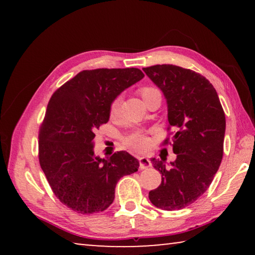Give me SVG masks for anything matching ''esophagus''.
<instances>
[{
	"mask_svg": "<svg viewBox=\"0 0 255 255\" xmlns=\"http://www.w3.org/2000/svg\"><path fill=\"white\" fill-rule=\"evenodd\" d=\"M138 161H139V167L141 170L148 169V167L152 166V163H150V161L147 157H139L138 158Z\"/></svg>",
	"mask_w": 255,
	"mask_h": 255,
	"instance_id": "1",
	"label": "esophagus"
}]
</instances>
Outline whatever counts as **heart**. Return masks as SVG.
I'll return each instance as SVG.
<instances>
[{"mask_svg":"<svg viewBox=\"0 0 255 255\" xmlns=\"http://www.w3.org/2000/svg\"><path fill=\"white\" fill-rule=\"evenodd\" d=\"M139 92L141 94V97H143V99L145 100V99L148 96H150L152 93L157 92V90L147 86V88H141ZM120 107H122V98L120 97L115 98L110 103V108H109L110 117H112V118L117 117L119 111H120ZM124 143L126 144L130 149L135 150V152H141V150H144L148 147L149 139L143 131L136 130L125 137Z\"/></svg>","mask_w":255,"mask_h":255,"instance_id":"b5f03b06","label":"heart"}]
</instances>
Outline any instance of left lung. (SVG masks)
<instances>
[{
    "label": "left lung",
    "instance_id": "8db88e82",
    "mask_svg": "<svg viewBox=\"0 0 255 255\" xmlns=\"http://www.w3.org/2000/svg\"><path fill=\"white\" fill-rule=\"evenodd\" d=\"M143 71L166 99L167 130H176L163 143L173 146L176 154L170 167L165 158L150 159L162 182L148 198L157 208L179 210L193 204L213 182L223 158L225 114L213 84L199 73L166 64Z\"/></svg>",
    "mask_w": 255,
    "mask_h": 255
}]
</instances>
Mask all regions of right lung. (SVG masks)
<instances>
[{
	"mask_svg": "<svg viewBox=\"0 0 255 255\" xmlns=\"http://www.w3.org/2000/svg\"><path fill=\"white\" fill-rule=\"evenodd\" d=\"M144 77L138 68L82 71L51 96L39 129V163L55 196L79 214L106 210L124 175L139 162L122 150L94 155L96 130L110 117V103Z\"/></svg>",
	"mask_w": 255,
	"mask_h": 255,
	"instance_id": "obj_1",
	"label": "right lung"
}]
</instances>
